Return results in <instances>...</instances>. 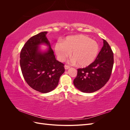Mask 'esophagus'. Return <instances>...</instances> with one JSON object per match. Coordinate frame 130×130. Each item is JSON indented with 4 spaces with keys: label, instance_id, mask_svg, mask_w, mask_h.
<instances>
[{
    "label": "esophagus",
    "instance_id": "esophagus-1",
    "mask_svg": "<svg viewBox=\"0 0 130 130\" xmlns=\"http://www.w3.org/2000/svg\"><path fill=\"white\" fill-rule=\"evenodd\" d=\"M69 68H70V67H69V66H67V65H65V66H64V69H65L66 70H67V69H68Z\"/></svg>",
    "mask_w": 130,
    "mask_h": 130
}]
</instances>
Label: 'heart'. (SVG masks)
<instances>
[{
    "mask_svg": "<svg viewBox=\"0 0 130 130\" xmlns=\"http://www.w3.org/2000/svg\"><path fill=\"white\" fill-rule=\"evenodd\" d=\"M55 52L59 60L64 61L72 53V62L80 67H86L94 62L99 53V45L95 41L84 35L66 37L56 43Z\"/></svg>",
    "mask_w": 130,
    "mask_h": 130,
    "instance_id": "obj_1",
    "label": "heart"
}]
</instances>
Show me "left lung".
<instances>
[{
    "mask_svg": "<svg viewBox=\"0 0 130 130\" xmlns=\"http://www.w3.org/2000/svg\"><path fill=\"white\" fill-rule=\"evenodd\" d=\"M104 45L93 63L77 69L73 81L77 89L84 93H93L107 83L113 66V53L108 43L103 40Z\"/></svg>",
    "mask_w": 130,
    "mask_h": 130,
    "instance_id": "1",
    "label": "left lung"
}]
</instances>
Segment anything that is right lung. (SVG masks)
<instances>
[{
	"instance_id": "right-lung-1",
	"label": "right lung",
	"mask_w": 130,
	"mask_h": 130,
	"mask_svg": "<svg viewBox=\"0 0 130 130\" xmlns=\"http://www.w3.org/2000/svg\"><path fill=\"white\" fill-rule=\"evenodd\" d=\"M47 31L31 37L20 54V65L26 83L42 93L52 91L58 84L65 70L64 64L58 61L47 39ZM45 45L48 48L42 51L39 47Z\"/></svg>"
}]
</instances>
